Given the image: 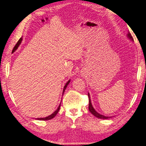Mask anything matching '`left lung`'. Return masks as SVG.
I'll return each instance as SVG.
<instances>
[{
  "mask_svg": "<svg viewBox=\"0 0 146 146\" xmlns=\"http://www.w3.org/2000/svg\"><path fill=\"white\" fill-rule=\"evenodd\" d=\"M127 36H128V37L131 40L134 41L133 37H132L131 35V33L129 32L128 33V35H127ZM88 97H89V110L90 111V112L93 115H94L96 117L98 118H100V119H109V118H110L112 117H106V116H104L103 115H101V114L99 113L98 112H97L96 111V110L94 109V107H92V104H91V101L90 95H89V93H88Z\"/></svg>",
  "mask_w": 146,
  "mask_h": 146,
  "instance_id": "obj_1",
  "label": "left lung"
}]
</instances>
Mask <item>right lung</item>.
I'll return each mask as SVG.
<instances>
[{
    "instance_id": "right-lung-1",
    "label": "right lung",
    "mask_w": 146,
    "mask_h": 146,
    "mask_svg": "<svg viewBox=\"0 0 146 146\" xmlns=\"http://www.w3.org/2000/svg\"><path fill=\"white\" fill-rule=\"evenodd\" d=\"M21 41H22V37H21V38H20L19 40H18V42L16 44L15 46V47H13V50H12L13 53L17 49L18 46H19L20 45V44H21ZM70 80L69 81H68V82H67V83H66V84L65 85L64 88H63L62 95L63 94V93H64V92H65V89H66V87H67V86L68 85V84L70 83ZM61 102H62V101H61ZM60 106H58V109H57V110H56L53 113H52L50 115L48 116V117H45V118H36V119H38V120H43V121H45V120H49V119H51L52 118H54V117H55V115L58 113V111H59V110H60Z\"/></svg>"
}]
</instances>
